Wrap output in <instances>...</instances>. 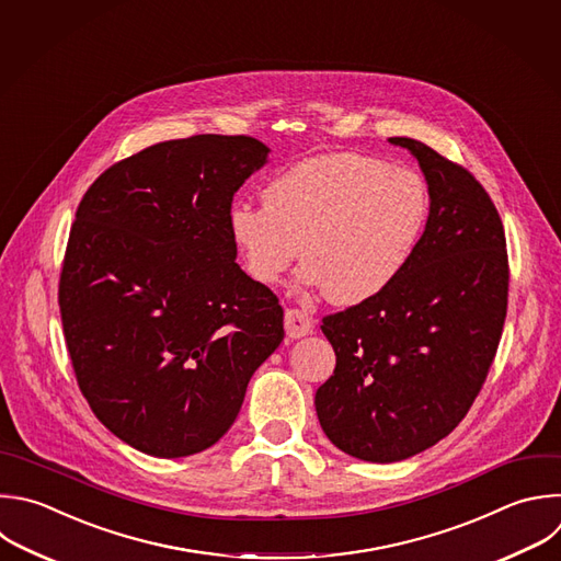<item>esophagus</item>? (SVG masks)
I'll return each mask as SVG.
<instances>
[{
  "mask_svg": "<svg viewBox=\"0 0 561 561\" xmlns=\"http://www.w3.org/2000/svg\"><path fill=\"white\" fill-rule=\"evenodd\" d=\"M284 328H286V334H288L290 339H299V336L310 334L312 328H314V323H312V319H310L304 310H299V308H288L286 314H284Z\"/></svg>",
  "mask_w": 561,
  "mask_h": 561,
  "instance_id": "obj_1",
  "label": "esophagus"
}]
</instances>
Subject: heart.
Segmentation results:
<instances>
[{"instance_id": "b5f03b06", "label": "heart", "mask_w": 561, "mask_h": 561, "mask_svg": "<svg viewBox=\"0 0 561 561\" xmlns=\"http://www.w3.org/2000/svg\"><path fill=\"white\" fill-rule=\"evenodd\" d=\"M262 203H236L227 218L247 273L273 286L301 249V279L343 306L377 299L401 279L430 218L416 171L354 151L293 162L268 178Z\"/></svg>"}]
</instances>
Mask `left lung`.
Returning <instances> with one entry per match:
<instances>
[{
  "label": "left lung",
  "instance_id": "left-lung-1",
  "mask_svg": "<svg viewBox=\"0 0 561 561\" xmlns=\"http://www.w3.org/2000/svg\"><path fill=\"white\" fill-rule=\"evenodd\" d=\"M430 218L401 279L323 317L332 377L317 390L321 430L341 451L397 462L451 434L480 394L502 336L508 255L500 214L462 164L414 138Z\"/></svg>",
  "mask_w": 561,
  "mask_h": 561
}]
</instances>
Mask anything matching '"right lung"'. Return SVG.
I'll return each instance as SVG.
<instances>
[{
	"mask_svg": "<svg viewBox=\"0 0 561 561\" xmlns=\"http://www.w3.org/2000/svg\"><path fill=\"white\" fill-rule=\"evenodd\" d=\"M266 156L251 136L158 142L79 203L59 277L66 345L94 416L142 454L216 445L284 339V308L236 264L227 222Z\"/></svg>",
	"mask_w": 561,
	"mask_h": 561,
	"instance_id": "1",
	"label": "right lung"
}]
</instances>
